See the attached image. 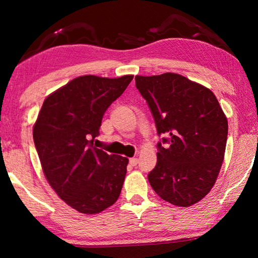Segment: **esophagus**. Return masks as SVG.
<instances>
[{
	"label": "esophagus",
	"mask_w": 258,
	"mask_h": 258,
	"mask_svg": "<svg viewBox=\"0 0 258 258\" xmlns=\"http://www.w3.org/2000/svg\"><path fill=\"white\" fill-rule=\"evenodd\" d=\"M138 163H139V159L137 158V157H133V158H130V164L132 165V166L138 165Z\"/></svg>",
	"instance_id": "34e87169"
}]
</instances>
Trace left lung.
Wrapping results in <instances>:
<instances>
[{
  "instance_id": "left-lung-1",
  "label": "left lung",
  "mask_w": 258,
  "mask_h": 258,
  "mask_svg": "<svg viewBox=\"0 0 258 258\" xmlns=\"http://www.w3.org/2000/svg\"><path fill=\"white\" fill-rule=\"evenodd\" d=\"M149 106L158 142L156 167L148 180L157 195L189 207L206 196L220 173L228 139V119L211 90L174 73L135 76Z\"/></svg>"
}]
</instances>
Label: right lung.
<instances>
[{
    "label": "right lung",
    "mask_w": 258,
    "mask_h": 258,
    "mask_svg": "<svg viewBox=\"0 0 258 258\" xmlns=\"http://www.w3.org/2000/svg\"><path fill=\"white\" fill-rule=\"evenodd\" d=\"M132 75L74 78L47 97L33 128L34 143L49 184L69 206L97 214L118 199L128 159L93 146L108 107Z\"/></svg>",
    "instance_id": "right-lung-1"
}]
</instances>
